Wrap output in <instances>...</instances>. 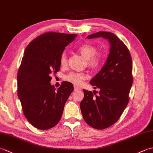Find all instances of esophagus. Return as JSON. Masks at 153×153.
Returning a JSON list of instances; mask_svg holds the SVG:
<instances>
[{"instance_id":"esophagus-1","label":"esophagus","mask_w":153,"mask_h":153,"mask_svg":"<svg viewBox=\"0 0 153 153\" xmlns=\"http://www.w3.org/2000/svg\"><path fill=\"white\" fill-rule=\"evenodd\" d=\"M81 88H79V87H77V86H74V91H77V90H80Z\"/></svg>"}]
</instances>
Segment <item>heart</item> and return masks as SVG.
I'll return each instance as SVG.
<instances>
[{
    "mask_svg": "<svg viewBox=\"0 0 153 153\" xmlns=\"http://www.w3.org/2000/svg\"><path fill=\"white\" fill-rule=\"evenodd\" d=\"M79 53L87 59V65L91 68H95L101 64L103 60V54L96 53L97 48L90 44L82 45L78 48ZM60 64L66 66L67 64V56L66 53H63L60 57ZM87 75L84 73L71 72L66 76V79L76 85H81L87 78Z\"/></svg>",
    "mask_w": 153,
    "mask_h": 153,
    "instance_id": "b5f03b06",
    "label": "heart"
}]
</instances>
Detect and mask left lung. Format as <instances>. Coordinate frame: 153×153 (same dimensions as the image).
Instances as JSON below:
<instances>
[{"mask_svg":"<svg viewBox=\"0 0 153 153\" xmlns=\"http://www.w3.org/2000/svg\"><path fill=\"white\" fill-rule=\"evenodd\" d=\"M99 37L108 40L110 46L105 64L90 81L94 89L100 91L95 95V92L83 89L80 108L87 124L103 129L118 121L128 105L133 83L132 61L128 48L114 33L99 31L87 37Z\"/></svg>","mask_w":153,"mask_h":153,"instance_id":"obj_1","label":"left lung"}]
</instances>
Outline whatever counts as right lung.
<instances>
[{
	"instance_id": "obj_1",
	"label": "right lung",
	"mask_w": 153,
	"mask_h": 153,
	"mask_svg": "<svg viewBox=\"0 0 153 153\" xmlns=\"http://www.w3.org/2000/svg\"><path fill=\"white\" fill-rule=\"evenodd\" d=\"M76 34L48 32L35 38L24 51L18 72V96L25 118L42 130L59 122L65 103L74 91L64 82L57 90L51 84V74L60 68V57Z\"/></svg>"
}]
</instances>
